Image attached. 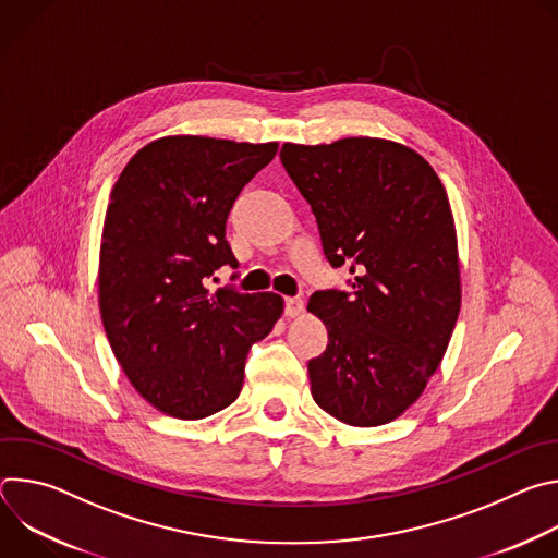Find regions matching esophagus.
<instances>
[{
  "instance_id": "esophagus-1",
  "label": "esophagus",
  "mask_w": 558,
  "mask_h": 558,
  "mask_svg": "<svg viewBox=\"0 0 558 558\" xmlns=\"http://www.w3.org/2000/svg\"><path fill=\"white\" fill-rule=\"evenodd\" d=\"M304 311V300L302 298H287L284 300V313L289 317H298Z\"/></svg>"
}]
</instances>
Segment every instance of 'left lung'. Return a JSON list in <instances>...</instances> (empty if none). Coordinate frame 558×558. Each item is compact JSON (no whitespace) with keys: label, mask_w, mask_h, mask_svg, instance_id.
<instances>
[{"label":"left lung","mask_w":558,"mask_h":558,"mask_svg":"<svg viewBox=\"0 0 558 558\" xmlns=\"http://www.w3.org/2000/svg\"><path fill=\"white\" fill-rule=\"evenodd\" d=\"M280 161L311 205L349 289L308 298L329 344L308 360L315 404L349 426L400 417L437 371L461 306L448 194L415 149L368 136L284 143Z\"/></svg>","instance_id":"left-lung-1"}]
</instances>
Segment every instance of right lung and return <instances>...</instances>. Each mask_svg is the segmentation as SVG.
<instances>
[{
    "label": "right lung",
    "mask_w": 558,
    "mask_h": 558,
    "mask_svg": "<svg viewBox=\"0 0 558 558\" xmlns=\"http://www.w3.org/2000/svg\"><path fill=\"white\" fill-rule=\"evenodd\" d=\"M276 151L278 143L163 136L138 149L112 187L99 258L104 329L138 395L170 417L227 409L252 344L284 308L269 291L207 289L222 265L238 267L225 222Z\"/></svg>",
    "instance_id": "add662e5"
}]
</instances>
